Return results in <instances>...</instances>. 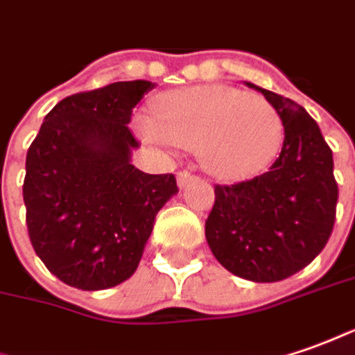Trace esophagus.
<instances>
[{
    "instance_id": "esophagus-1",
    "label": "esophagus",
    "mask_w": 355,
    "mask_h": 355,
    "mask_svg": "<svg viewBox=\"0 0 355 355\" xmlns=\"http://www.w3.org/2000/svg\"><path fill=\"white\" fill-rule=\"evenodd\" d=\"M194 175L190 173V171H178V175H177V180H178V187L180 188H184L188 184V182H192L194 180Z\"/></svg>"
}]
</instances>
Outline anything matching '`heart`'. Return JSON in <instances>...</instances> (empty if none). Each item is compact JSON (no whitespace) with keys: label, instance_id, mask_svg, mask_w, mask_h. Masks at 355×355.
Wrapping results in <instances>:
<instances>
[{"label":"heart","instance_id":"obj_1","mask_svg":"<svg viewBox=\"0 0 355 355\" xmlns=\"http://www.w3.org/2000/svg\"><path fill=\"white\" fill-rule=\"evenodd\" d=\"M136 128L153 146L196 147L211 175L231 180L264 171L282 141L276 108L264 96L227 85L167 93L155 105V118H137Z\"/></svg>","mask_w":355,"mask_h":355}]
</instances>
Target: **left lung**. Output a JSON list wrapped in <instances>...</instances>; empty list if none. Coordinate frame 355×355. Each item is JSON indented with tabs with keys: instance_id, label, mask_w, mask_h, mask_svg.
Listing matches in <instances>:
<instances>
[{
	"instance_id": "8db88e82",
	"label": "left lung",
	"mask_w": 355,
	"mask_h": 355,
	"mask_svg": "<svg viewBox=\"0 0 355 355\" xmlns=\"http://www.w3.org/2000/svg\"><path fill=\"white\" fill-rule=\"evenodd\" d=\"M284 124V146L259 177L216 184L206 239L223 268L250 282H279L311 264L329 243L338 184L332 149L303 107L254 83Z\"/></svg>"
}]
</instances>
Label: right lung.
I'll list each match as a JSON object with an SVG mask.
<instances>
[{
	"label": "right lung",
	"instance_id": "1",
	"mask_svg": "<svg viewBox=\"0 0 355 355\" xmlns=\"http://www.w3.org/2000/svg\"><path fill=\"white\" fill-rule=\"evenodd\" d=\"M151 89L137 79L66 96L26 151L28 239L71 288L96 291L130 278L157 211L178 192L175 175H147L130 163L139 141L128 124Z\"/></svg>",
	"mask_w": 355,
	"mask_h": 355
}]
</instances>
